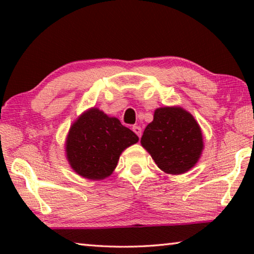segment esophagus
<instances>
[{"label":"esophagus","mask_w":254,"mask_h":254,"mask_svg":"<svg viewBox=\"0 0 254 254\" xmlns=\"http://www.w3.org/2000/svg\"><path fill=\"white\" fill-rule=\"evenodd\" d=\"M132 130H133V132H134L137 136L141 137V133H142V131H141V127H140L133 126V127H132Z\"/></svg>","instance_id":"esophagus-1"}]
</instances>
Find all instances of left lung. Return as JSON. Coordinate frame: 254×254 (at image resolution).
<instances>
[{
    "instance_id": "8db88e82",
    "label": "left lung",
    "mask_w": 254,
    "mask_h": 254,
    "mask_svg": "<svg viewBox=\"0 0 254 254\" xmlns=\"http://www.w3.org/2000/svg\"><path fill=\"white\" fill-rule=\"evenodd\" d=\"M156 165L170 175L191 169L204 149L201 130L194 117L179 106L159 107L141 137Z\"/></svg>"
}]
</instances>
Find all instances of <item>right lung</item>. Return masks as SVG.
I'll return each instance as SVG.
<instances>
[{
    "label": "right lung",
    "mask_w": 254,
    "mask_h": 254,
    "mask_svg": "<svg viewBox=\"0 0 254 254\" xmlns=\"http://www.w3.org/2000/svg\"><path fill=\"white\" fill-rule=\"evenodd\" d=\"M139 137L93 107L72 123L66 139V157L76 174L91 180L104 179L113 173L121 153Z\"/></svg>",
    "instance_id": "add662e5"
}]
</instances>
